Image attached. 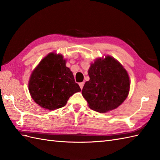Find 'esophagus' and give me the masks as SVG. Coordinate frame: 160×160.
<instances>
[{
    "label": "esophagus",
    "instance_id": "34e87169",
    "mask_svg": "<svg viewBox=\"0 0 160 160\" xmlns=\"http://www.w3.org/2000/svg\"><path fill=\"white\" fill-rule=\"evenodd\" d=\"M84 82L79 83V86H80V89H82V88H83V87H84Z\"/></svg>",
    "mask_w": 160,
    "mask_h": 160
}]
</instances>
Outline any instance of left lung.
<instances>
[{
  "label": "left lung",
  "instance_id": "8db88e82",
  "mask_svg": "<svg viewBox=\"0 0 160 160\" xmlns=\"http://www.w3.org/2000/svg\"><path fill=\"white\" fill-rule=\"evenodd\" d=\"M90 80L82 90L89 107L100 113L116 108L127 98L130 81L127 71L111 56L99 58L89 69Z\"/></svg>",
  "mask_w": 160,
  "mask_h": 160
}]
</instances>
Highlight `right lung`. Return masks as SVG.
I'll list each match as a JSON object with an SVG mask.
<instances>
[{
    "mask_svg": "<svg viewBox=\"0 0 160 160\" xmlns=\"http://www.w3.org/2000/svg\"><path fill=\"white\" fill-rule=\"evenodd\" d=\"M62 55L51 53L37 67L30 78L32 98L42 108L55 110L66 105L69 98L81 91Z\"/></svg>",
    "mask_w": 160,
    "mask_h": 160,
    "instance_id": "obj_1",
    "label": "right lung"
}]
</instances>
